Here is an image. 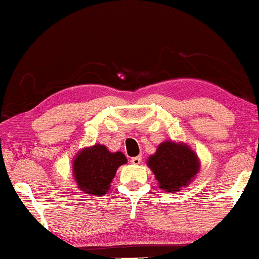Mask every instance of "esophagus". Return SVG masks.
<instances>
[{
	"instance_id": "obj_1",
	"label": "esophagus",
	"mask_w": 259,
	"mask_h": 259,
	"mask_svg": "<svg viewBox=\"0 0 259 259\" xmlns=\"http://www.w3.org/2000/svg\"><path fill=\"white\" fill-rule=\"evenodd\" d=\"M141 161H142V156H134V158H132V163H134V165H140Z\"/></svg>"
}]
</instances>
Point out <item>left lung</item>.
Listing matches in <instances>:
<instances>
[{
    "mask_svg": "<svg viewBox=\"0 0 259 259\" xmlns=\"http://www.w3.org/2000/svg\"><path fill=\"white\" fill-rule=\"evenodd\" d=\"M159 188L167 192H177L194 181L199 169V160L194 150L184 143L165 141L155 154L147 160Z\"/></svg>",
    "mask_w": 259,
    "mask_h": 259,
    "instance_id": "1",
    "label": "left lung"
}]
</instances>
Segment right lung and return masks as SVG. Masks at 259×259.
Returning <instances> with one entry per match:
<instances>
[{"label":"right lung","instance_id":"1","mask_svg":"<svg viewBox=\"0 0 259 259\" xmlns=\"http://www.w3.org/2000/svg\"><path fill=\"white\" fill-rule=\"evenodd\" d=\"M122 152L111 153L106 146L94 145L80 150L73 161V176L81 191L92 196H103L119 166L126 163Z\"/></svg>","mask_w":259,"mask_h":259}]
</instances>
